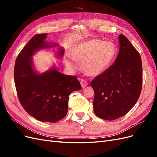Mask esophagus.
Instances as JSON below:
<instances>
[{
    "label": "esophagus",
    "mask_w": 157,
    "mask_h": 157,
    "mask_svg": "<svg viewBox=\"0 0 157 157\" xmlns=\"http://www.w3.org/2000/svg\"><path fill=\"white\" fill-rule=\"evenodd\" d=\"M80 84H81L82 88H85L88 86V82L86 80L84 79H81L80 80Z\"/></svg>",
    "instance_id": "1"
}]
</instances>
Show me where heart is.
Here are the masks:
<instances>
[{"label":"heart","mask_w":157,"mask_h":157,"mask_svg":"<svg viewBox=\"0 0 157 157\" xmlns=\"http://www.w3.org/2000/svg\"><path fill=\"white\" fill-rule=\"evenodd\" d=\"M115 55V48L109 42L98 40L84 42L78 44L71 52V58L77 62H82L84 73L90 76H97L103 73L111 63ZM66 65L75 69L77 65L69 59H65Z\"/></svg>","instance_id":"1"}]
</instances>
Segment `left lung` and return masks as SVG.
Instances as JSON below:
<instances>
[{"label":"left lung","instance_id":"obj_1","mask_svg":"<svg viewBox=\"0 0 157 157\" xmlns=\"http://www.w3.org/2000/svg\"><path fill=\"white\" fill-rule=\"evenodd\" d=\"M120 50L114 63L92 80L94 113L104 120L125 115L134 106L142 88L140 54L127 38L118 36Z\"/></svg>","mask_w":157,"mask_h":157}]
</instances>
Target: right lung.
<instances>
[{
    "instance_id": "right-lung-1",
    "label": "right lung",
    "mask_w": 157,
    "mask_h": 157,
    "mask_svg": "<svg viewBox=\"0 0 157 157\" xmlns=\"http://www.w3.org/2000/svg\"><path fill=\"white\" fill-rule=\"evenodd\" d=\"M46 33L33 36L17 56L14 66V82L18 99L31 116L42 122H56L67 115L71 93L81 90L75 76L66 75L55 68L38 74L33 68V55L37 50L55 47L45 42ZM64 49H59L62 57Z\"/></svg>"
}]
</instances>
